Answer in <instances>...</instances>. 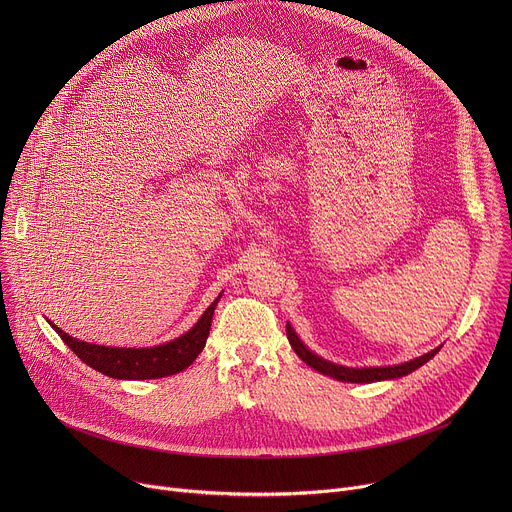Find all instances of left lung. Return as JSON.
<instances>
[{
	"instance_id": "left-lung-1",
	"label": "left lung",
	"mask_w": 512,
	"mask_h": 512,
	"mask_svg": "<svg viewBox=\"0 0 512 512\" xmlns=\"http://www.w3.org/2000/svg\"><path fill=\"white\" fill-rule=\"evenodd\" d=\"M285 330H287V340H289L291 348L296 350V354H298L306 364H310V367L316 369L318 373L328 375V377H332V379H336V381H344V383H375V381L405 377V375L413 373L415 369H419L421 364H425L429 358H433V354H437V350H440V348H435V350H431V352H427V354H423V356H419V358H415V360H409V362H403V364H395V367L348 369V367H340V364L328 362V360L316 356L314 352H310V350L304 346V342L298 338V334L294 332V328L289 326V322H287Z\"/></svg>"
}]
</instances>
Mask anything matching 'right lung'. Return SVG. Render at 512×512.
<instances>
[{
    "label": "right lung",
    "mask_w": 512,
    "mask_h": 512,
    "mask_svg": "<svg viewBox=\"0 0 512 512\" xmlns=\"http://www.w3.org/2000/svg\"><path fill=\"white\" fill-rule=\"evenodd\" d=\"M218 300H221V296L208 306V310L202 314V318L194 324L192 330H188L186 334H182L172 342L152 346V348H111L101 344H89L68 336L60 328H56L52 322L50 326L56 330L62 342L85 364H89L91 369L107 377L127 379V381L162 379L188 369L196 360V356L202 352Z\"/></svg>",
    "instance_id": "add662e5"
}]
</instances>
